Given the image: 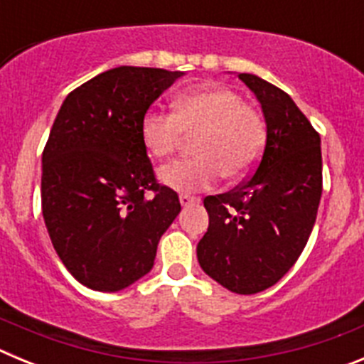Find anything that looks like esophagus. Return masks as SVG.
Here are the masks:
<instances>
[{"instance_id": "1", "label": "esophagus", "mask_w": 364, "mask_h": 364, "mask_svg": "<svg viewBox=\"0 0 364 364\" xmlns=\"http://www.w3.org/2000/svg\"><path fill=\"white\" fill-rule=\"evenodd\" d=\"M178 200H180V204H182L186 208V205L198 204V202H200V198L191 197V195H186V193H182V195H180V197H178Z\"/></svg>"}]
</instances>
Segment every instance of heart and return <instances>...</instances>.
Listing matches in <instances>:
<instances>
[{
	"label": "heart",
	"instance_id": "b5f03b06",
	"mask_svg": "<svg viewBox=\"0 0 364 364\" xmlns=\"http://www.w3.org/2000/svg\"><path fill=\"white\" fill-rule=\"evenodd\" d=\"M197 134V156L162 167L159 178L180 193L215 186L222 175L237 180L252 171L264 151V120L253 105L228 85L210 83L178 95L173 112L149 107L140 120V138L153 159L171 156L184 140Z\"/></svg>",
	"mask_w": 364,
	"mask_h": 364
}]
</instances>
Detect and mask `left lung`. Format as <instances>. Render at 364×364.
I'll return each mask as SVG.
<instances>
[{
    "label": "left lung",
    "instance_id": "obj_1",
    "mask_svg": "<svg viewBox=\"0 0 364 364\" xmlns=\"http://www.w3.org/2000/svg\"><path fill=\"white\" fill-rule=\"evenodd\" d=\"M266 120L262 156L250 178L204 198L210 228L200 268L233 294L252 295L284 277L314 230L321 193V136L294 100L255 74H239Z\"/></svg>",
    "mask_w": 364,
    "mask_h": 364
}]
</instances>
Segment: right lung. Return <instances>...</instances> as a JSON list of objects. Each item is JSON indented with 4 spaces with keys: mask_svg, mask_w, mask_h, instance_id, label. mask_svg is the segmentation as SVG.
<instances>
[{
    "mask_svg": "<svg viewBox=\"0 0 364 364\" xmlns=\"http://www.w3.org/2000/svg\"><path fill=\"white\" fill-rule=\"evenodd\" d=\"M182 74L117 67L58 111L41 156V211L58 257L91 290H124L149 273L180 213L178 195L154 178L140 120Z\"/></svg>",
    "mask_w": 364,
    "mask_h": 364,
    "instance_id": "right-lung-1",
    "label": "right lung"
}]
</instances>
